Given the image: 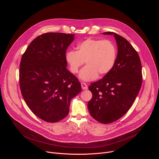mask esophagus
I'll list each match as a JSON object with an SVG mask.
<instances>
[{"label": "esophagus", "instance_id": "obj_1", "mask_svg": "<svg viewBox=\"0 0 159 159\" xmlns=\"http://www.w3.org/2000/svg\"><path fill=\"white\" fill-rule=\"evenodd\" d=\"M81 87H82V89L83 90H86V89H88L87 85L84 82H81Z\"/></svg>", "mask_w": 159, "mask_h": 159}]
</instances>
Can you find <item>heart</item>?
Wrapping results in <instances>:
<instances>
[{"instance_id":"obj_1","label":"heart","mask_w":159,"mask_h":159,"mask_svg":"<svg viewBox=\"0 0 159 159\" xmlns=\"http://www.w3.org/2000/svg\"><path fill=\"white\" fill-rule=\"evenodd\" d=\"M76 52L68 51L65 60L70 71L77 74L84 61L87 65L80 72L79 77L85 81L96 79L98 75H107L114 66L117 56L115 44L109 40L87 38L76 47Z\"/></svg>"}]
</instances>
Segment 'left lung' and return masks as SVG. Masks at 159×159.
<instances>
[{"label":"left lung","mask_w":159,"mask_h":159,"mask_svg":"<svg viewBox=\"0 0 159 159\" xmlns=\"http://www.w3.org/2000/svg\"><path fill=\"white\" fill-rule=\"evenodd\" d=\"M102 34L114 35L118 55L112 70L89 87L93 98L87 106L93 118L107 124L120 119L131 107L142 86V74L139 55L130 43L115 33Z\"/></svg>","instance_id":"left-lung-1"}]
</instances>
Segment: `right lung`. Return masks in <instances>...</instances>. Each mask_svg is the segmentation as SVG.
<instances>
[{"label": "right lung", "instance_id": "right-lung-1", "mask_svg": "<svg viewBox=\"0 0 159 159\" xmlns=\"http://www.w3.org/2000/svg\"><path fill=\"white\" fill-rule=\"evenodd\" d=\"M75 34H43L30 44L19 66L22 98L34 114L55 123L69 112L71 99L81 91L77 78L66 69L65 54Z\"/></svg>", "mask_w": 159, "mask_h": 159}]
</instances>
